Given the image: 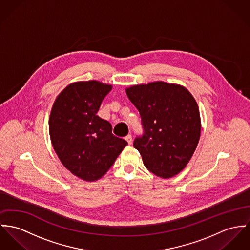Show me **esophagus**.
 <instances>
[{
    "mask_svg": "<svg viewBox=\"0 0 250 250\" xmlns=\"http://www.w3.org/2000/svg\"><path fill=\"white\" fill-rule=\"evenodd\" d=\"M125 140H126V142L128 143V145H131L132 144V136L131 135H127V136H125Z\"/></svg>",
    "mask_w": 250,
    "mask_h": 250,
    "instance_id": "obj_1",
    "label": "esophagus"
}]
</instances>
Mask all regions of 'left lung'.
Returning a JSON list of instances; mask_svg holds the SVG:
<instances>
[{
    "label": "left lung",
    "mask_w": 250,
    "mask_h": 250,
    "mask_svg": "<svg viewBox=\"0 0 250 250\" xmlns=\"http://www.w3.org/2000/svg\"><path fill=\"white\" fill-rule=\"evenodd\" d=\"M126 94L141 116L143 134L135 138L133 146L146 167L165 179L181 172L201 134L199 107L190 92L156 82L131 86Z\"/></svg>",
    "instance_id": "obj_1"
}]
</instances>
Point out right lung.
I'll return each instance as SVG.
<instances>
[{"mask_svg": "<svg viewBox=\"0 0 250 250\" xmlns=\"http://www.w3.org/2000/svg\"><path fill=\"white\" fill-rule=\"evenodd\" d=\"M111 85L97 81L66 86L49 117V134L62 164L84 181H95L112 167L127 142L112 134L109 122L97 115Z\"/></svg>", "mask_w": 250, "mask_h": 250, "instance_id": "obj_1", "label": "right lung"}]
</instances>
